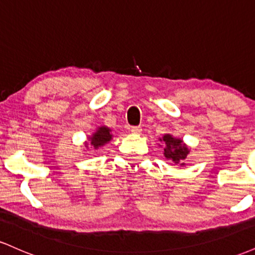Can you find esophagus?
I'll use <instances>...</instances> for the list:
<instances>
[{
	"mask_svg": "<svg viewBox=\"0 0 255 255\" xmlns=\"http://www.w3.org/2000/svg\"><path fill=\"white\" fill-rule=\"evenodd\" d=\"M141 130H142L141 127H136V126H135V127L130 128V131L133 134H135V135H140V134H141Z\"/></svg>",
	"mask_w": 255,
	"mask_h": 255,
	"instance_id": "34e87169",
	"label": "esophagus"
}]
</instances>
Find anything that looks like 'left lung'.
I'll return each instance as SVG.
<instances>
[{"label": "left lung", "mask_w": 255, "mask_h": 255, "mask_svg": "<svg viewBox=\"0 0 255 255\" xmlns=\"http://www.w3.org/2000/svg\"><path fill=\"white\" fill-rule=\"evenodd\" d=\"M158 140L164 145V157L170 160L172 165H186V159L191 150L181 137L174 136L172 134H164Z\"/></svg>", "instance_id": "1"}]
</instances>
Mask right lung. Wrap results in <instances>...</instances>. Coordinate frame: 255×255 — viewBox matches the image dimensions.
<instances>
[{"mask_svg":"<svg viewBox=\"0 0 255 255\" xmlns=\"http://www.w3.org/2000/svg\"><path fill=\"white\" fill-rule=\"evenodd\" d=\"M113 136L114 134L111 133V128L107 126H99L91 135L87 136V141H85V148L89 150V147H93L95 150H98L111 141Z\"/></svg>","mask_w":255,"mask_h":255,"instance_id":"add662e5","label":"right lung"}]
</instances>
